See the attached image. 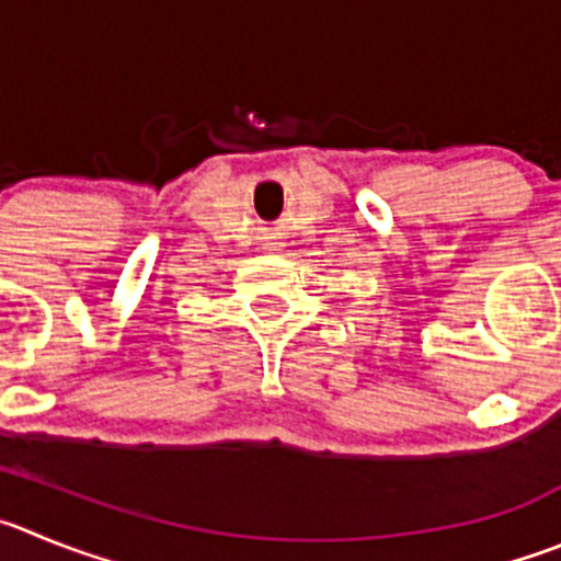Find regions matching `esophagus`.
<instances>
[{
	"instance_id": "34e87169",
	"label": "esophagus",
	"mask_w": 561,
	"mask_h": 561,
	"mask_svg": "<svg viewBox=\"0 0 561 561\" xmlns=\"http://www.w3.org/2000/svg\"><path fill=\"white\" fill-rule=\"evenodd\" d=\"M263 249H265V251H279V243H274V238H271V234H265Z\"/></svg>"
}]
</instances>
